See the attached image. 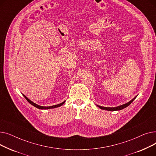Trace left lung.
<instances>
[{
    "label": "left lung",
    "mask_w": 156,
    "mask_h": 156,
    "mask_svg": "<svg viewBox=\"0 0 156 156\" xmlns=\"http://www.w3.org/2000/svg\"><path fill=\"white\" fill-rule=\"evenodd\" d=\"M137 97V95L136 97H135L133 99L131 100L130 101H129L128 102L126 103V104H124L122 105H119V106H117V107H114V108H108V107H103V106H100V105H96L98 108H99L100 109H104V110H106V111H119V110H121V109H123L124 108L128 107V106L132 103L135 99L136 97Z\"/></svg>",
    "instance_id": "1"
}]
</instances>
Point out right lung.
<instances>
[{
  "instance_id": "1",
  "label": "right lung",
  "mask_w": 156,
  "mask_h": 156,
  "mask_svg": "<svg viewBox=\"0 0 156 156\" xmlns=\"http://www.w3.org/2000/svg\"><path fill=\"white\" fill-rule=\"evenodd\" d=\"M23 97H24V98H25L26 100H27V101H28L30 104H31L32 105H34V107H35V108H38V109H53V108H58V107H60V106L62 105L65 103V102H66V101H64L62 102V103H60V104H57V105H51V106H41V105H38V104L34 103V102H32L31 101H30V100L28 99V98L27 97V96H25L24 94H23Z\"/></svg>"
}]
</instances>
